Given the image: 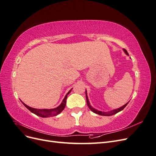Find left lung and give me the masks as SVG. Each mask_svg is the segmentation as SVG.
Masks as SVG:
<instances>
[{
    "instance_id": "8db88e82",
    "label": "left lung",
    "mask_w": 156,
    "mask_h": 156,
    "mask_svg": "<svg viewBox=\"0 0 156 156\" xmlns=\"http://www.w3.org/2000/svg\"><path fill=\"white\" fill-rule=\"evenodd\" d=\"M124 51L126 53V54L127 55H128V53H127V51L124 49ZM86 99H87V105L89 107L90 109L92 112H94V113H96V114H98V115H102V116H111V115H113L115 114H116L117 112H119L121 111H122L124 109V108L126 107V106L127 105V103H128L129 102H127L126 104H125L124 105H123L122 107L119 108H116V109H115L113 111H109V112H102V111H98L96 109H95V108H93L92 107H91V105H90V103H89V101H88V96H87V90H86Z\"/></svg>"
}]
</instances>
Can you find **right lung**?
Listing matches in <instances>:
<instances>
[{
	"instance_id": "right-lung-1",
	"label": "right lung",
	"mask_w": 156,
	"mask_h": 156,
	"mask_svg": "<svg viewBox=\"0 0 156 156\" xmlns=\"http://www.w3.org/2000/svg\"><path fill=\"white\" fill-rule=\"evenodd\" d=\"M72 90V88L67 93L65 98H64L62 102L61 103V104L58 107H57L56 108H50V109H46V108H45V109H37V108H32V107H30L29 106L27 105L23 102H22V103H23V104L24 105L30 112L34 113V114L36 115L37 116H39L40 117H43V118L49 117V116H56L57 115L60 114V113L64 110V108H65V106H66V104L67 96L70 93Z\"/></svg>"
}]
</instances>
